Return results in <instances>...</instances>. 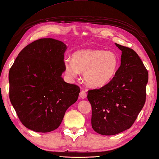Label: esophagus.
<instances>
[{"label": "esophagus", "instance_id": "esophagus-1", "mask_svg": "<svg viewBox=\"0 0 159 159\" xmlns=\"http://www.w3.org/2000/svg\"><path fill=\"white\" fill-rule=\"evenodd\" d=\"M80 96L82 99H84V98H87V93H86V91H84V90H82L81 92L80 93Z\"/></svg>", "mask_w": 159, "mask_h": 159}]
</instances>
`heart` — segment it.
Returning a JSON list of instances; mask_svg holds the SVG:
<instances>
[{
	"label": "heart",
	"instance_id": "1",
	"mask_svg": "<svg viewBox=\"0 0 159 159\" xmlns=\"http://www.w3.org/2000/svg\"><path fill=\"white\" fill-rule=\"evenodd\" d=\"M118 57L112 52L101 49H82L72 55V60L64 61V68L70 77L75 78L83 72L86 84L99 88L108 84L119 67Z\"/></svg>",
	"mask_w": 159,
	"mask_h": 159
}]
</instances>
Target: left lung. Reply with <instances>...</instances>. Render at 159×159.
Returning a JSON list of instances; mask_svg holds the SVG:
<instances>
[{"mask_svg":"<svg viewBox=\"0 0 159 159\" xmlns=\"http://www.w3.org/2000/svg\"><path fill=\"white\" fill-rule=\"evenodd\" d=\"M121 51V66L112 80L98 89L88 91L91 126L103 135L130 129L146 100L148 72L134 50L115 43Z\"/></svg>","mask_w":159,"mask_h":159,"instance_id":"8db88e82","label":"left lung"}]
</instances>
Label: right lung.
I'll list each match as a JSON object with an SVG mask.
<instances>
[{"mask_svg":"<svg viewBox=\"0 0 159 159\" xmlns=\"http://www.w3.org/2000/svg\"><path fill=\"white\" fill-rule=\"evenodd\" d=\"M66 44L41 38L19 52L9 72L10 100L24 126L47 133L57 129L80 89L61 77Z\"/></svg>","mask_w":159,"mask_h":159,"instance_id":"obj_1","label":"right lung"}]
</instances>
